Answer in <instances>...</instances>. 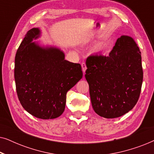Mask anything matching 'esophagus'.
<instances>
[{
  "label": "esophagus",
  "instance_id": "1",
  "mask_svg": "<svg viewBox=\"0 0 154 154\" xmlns=\"http://www.w3.org/2000/svg\"><path fill=\"white\" fill-rule=\"evenodd\" d=\"M81 66H82V70H83V73H85V71H86V69H87V67H86V65L85 64V62H82Z\"/></svg>",
  "mask_w": 154,
  "mask_h": 154
}]
</instances>
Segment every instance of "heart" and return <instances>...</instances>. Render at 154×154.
Here are the masks:
<instances>
[{
	"label": "heart",
	"mask_w": 154,
	"mask_h": 154,
	"mask_svg": "<svg viewBox=\"0 0 154 154\" xmlns=\"http://www.w3.org/2000/svg\"><path fill=\"white\" fill-rule=\"evenodd\" d=\"M104 50H105V45H104V44L100 43V44H99V45H97V47H96L97 52H102L104 51Z\"/></svg>",
	"instance_id": "b5f03b06"
}]
</instances>
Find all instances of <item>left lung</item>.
<instances>
[{
	"instance_id": "left-lung-1",
	"label": "left lung",
	"mask_w": 154,
	"mask_h": 154,
	"mask_svg": "<svg viewBox=\"0 0 154 154\" xmlns=\"http://www.w3.org/2000/svg\"><path fill=\"white\" fill-rule=\"evenodd\" d=\"M85 77L97 114L115 119L132 110L140 97L143 81L141 52L132 37L121 35L108 56L86 60Z\"/></svg>"
}]
</instances>
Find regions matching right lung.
<instances>
[{
    "mask_svg": "<svg viewBox=\"0 0 154 154\" xmlns=\"http://www.w3.org/2000/svg\"><path fill=\"white\" fill-rule=\"evenodd\" d=\"M41 30L26 33L17 51L14 81L19 100L25 110L41 119H53L64 112L66 93L83 77L80 64L65 60L60 48L33 42Z\"/></svg>",
    "mask_w": 154,
    "mask_h": 154,
    "instance_id": "1",
    "label": "right lung"
}]
</instances>
